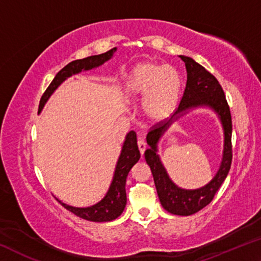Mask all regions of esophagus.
<instances>
[{
    "label": "esophagus",
    "mask_w": 261,
    "mask_h": 261,
    "mask_svg": "<svg viewBox=\"0 0 261 261\" xmlns=\"http://www.w3.org/2000/svg\"><path fill=\"white\" fill-rule=\"evenodd\" d=\"M146 147H147L146 146V143H145L143 139H139L138 140V148H139V152H140L141 155H143L144 152L146 151Z\"/></svg>",
    "instance_id": "obj_1"
}]
</instances>
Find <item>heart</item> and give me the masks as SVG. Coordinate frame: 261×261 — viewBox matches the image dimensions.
<instances>
[{"instance_id": "obj_1", "label": "heart", "mask_w": 261, "mask_h": 261, "mask_svg": "<svg viewBox=\"0 0 261 261\" xmlns=\"http://www.w3.org/2000/svg\"><path fill=\"white\" fill-rule=\"evenodd\" d=\"M124 95L130 101L143 99L141 109L148 122H162L177 107L180 95L179 74L169 65L143 62L126 77Z\"/></svg>"}]
</instances>
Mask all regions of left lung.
<instances>
[{"mask_svg":"<svg viewBox=\"0 0 261 261\" xmlns=\"http://www.w3.org/2000/svg\"><path fill=\"white\" fill-rule=\"evenodd\" d=\"M179 57L185 63L188 73L183 96L178 108L174 115H171L170 120L168 122H159L149 130L146 137L149 148L145 151V160L151 168L159 199L163 208L171 214L188 216L199 212L213 200L215 193L218 192L230 170L232 160V123L226 95L218 79L191 57L183 55H179ZM198 107L211 108L220 118L225 135L223 161L218 173L208 185L196 190H185L178 188L167 176L157 154V143L167 127L175 120L191 109Z\"/></svg>","mask_w":261,"mask_h":261,"instance_id":"8db88e82","label":"left lung"}]
</instances>
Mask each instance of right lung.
Segmentation results:
<instances>
[{
	"mask_svg": "<svg viewBox=\"0 0 261 261\" xmlns=\"http://www.w3.org/2000/svg\"><path fill=\"white\" fill-rule=\"evenodd\" d=\"M116 51V47L100 55L88 56L83 60H76L70 62L68 65L60 70L55 78L53 79L50 85L48 86L45 93L41 96L40 105H39V113L41 112L43 106L49 99V96L54 93L55 90L59 87L65 79L71 77L72 74H77L82 71L98 68L102 65L113 57V54ZM140 159V153L137 145V136L135 131H130L126 135L124 143H123L122 151L118 158L116 167H115L113 180L110 183L107 193L99 202L90 207H73L64 204L59 200L64 208L71 212L79 218L85 219L93 222H108L113 221L120 216L126 205V192H125V182L126 177L131 168L134 167Z\"/></svg>",
	"mask_w": 261,
	"mask_h": 261,
	"instance_id": "right-lung-1",
	"label": "right lung"
}]
</instances>
